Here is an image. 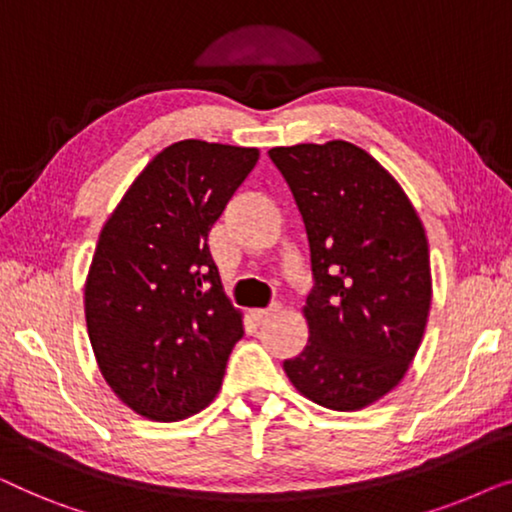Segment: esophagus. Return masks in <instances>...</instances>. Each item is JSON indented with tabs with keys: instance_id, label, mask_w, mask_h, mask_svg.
Segmentation results:
<instances>
[{
	"instance_id": "34e87169",
	"label": "esophagus",
	"mask_w": 512,
	"mask_h": 512,
	"mask_svg": "<svg viewBox=\"0 0 512 512\" xmlns=\"http://www.w3.org/2000/svg\"><path fill=\"white\" fill-rule=\"evenodd\" d=\"M277 312H279V305L272 303L270 307H265V310H251V317H254L258 324H263V321H268L272 314H277Z\"/></svg>"
}]
</instances>
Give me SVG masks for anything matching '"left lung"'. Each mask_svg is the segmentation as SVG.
I'll return each instance as SVG.
<instances>
[{"label":"left lung","instance_id":"left-lung-1","mask_svg":"<svg viewBox=\"0 0 512 512\" xmlns=\"http://www.w3.org/2000/svg\"><path fill=\"white\" fill-rule=\"evenodd\" d=\"M303 216L314 286L310 340L284 361L324 408L361 410L415 359L431 307L429 242L398 181L359 146L333 139L270 149Z\"/></svg>","mask_w":512,"mask_h":512}]
</instances>
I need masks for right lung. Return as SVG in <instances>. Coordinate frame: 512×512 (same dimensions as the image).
<instances>
[{"mask_svg":"<svg viewBox=\"0 0 512 512\" xmlns=\"http://www.w3.org/2000/svg\"><path fill=\"white\" fill-rule=\"evenodd\" d=\"M258 163V149L184 139L132 181L104 223L86 279V326L111 391L156 422L219 394L242 338L207 235Z\"/></svg>","mask_w":512,"mask_h":512,"instance_id":"1","label":"right lung"}]
</instances>
